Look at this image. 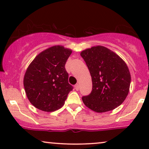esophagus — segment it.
Listing matches in <instances>:
<instances>
[{
	"label": "esophagus",
	"mask_w": 149,
	"mask_h": 149,
	"mask_svg": "<svg viewBox=\"0 0 149 149\" xmlns=\"http://www.w3.org/2000/svg\"><path fill=\"white\" fill-rule=\"evenodd\" d=\"M74 88H75V89H76L77 91H78L79 89V84H77V85H75V86H74Z\"/></svg>",
	"instance_id": "obj_1"
}]
</instances>
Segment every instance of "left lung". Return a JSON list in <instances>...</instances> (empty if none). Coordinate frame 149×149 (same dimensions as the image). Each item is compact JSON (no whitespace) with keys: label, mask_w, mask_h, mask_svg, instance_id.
Here are the masks:
<instances>
[{"label":"left lung","mask_w":149,"mask_h":149,"mask_svg":"<svg viewBox=\"0 0 149 149\" xmlns=\"http://www.w3.org/2000/svg\"><path fill=\"white\" fill-rule=\"evenodd\" d=\"M90 72L92 91L82 97L84 104L96 113L115 109L130 91L131 75L123 59L109 49L97 45L81 52Z\"/></svg>","instance_id":"8db88e82"}]
</instances>
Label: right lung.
Segmentation results:
<instances>
[{
    "instance_id": "obj_1",
    "label": "right lung",
    "mask_w": 149,
    "mask_h": 149,
    "mask_svg": "<svg viewBox=\"0 0 149 149\" xmlns=\"http://www.w3.org/2000/svg\"><path fill=\"white\" fill-rule=\"evenodd\" d=\"M72 51L62 45L46 49L26 69L24 86L30 102L40 111L53 112L64 104L72 90L65 64Z\"/></svg>"
}]
</instances>
